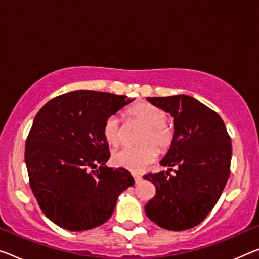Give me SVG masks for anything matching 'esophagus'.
I'll use <instances>...</instances> for the list:
<instances>
[{
    "instance_id": "1",
    "label": "esophagus",
    "mask_w": 259,
    "mask_h": 259,
    "mask_svg": "<svg viewBox=\"0 0 259 259\" xmlns=\"http://www.w3.org/2000/svg\"><path fill=\"white\" fill-rule=\"evenodd\" d=\"M133 177H134V181H135V183H137V184L142 181V176H140V175H134Z\"/></svg>"
}]
</instances>
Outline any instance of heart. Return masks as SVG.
<instances>
[{
    "mask_svg": "<svg viewBox=\"0 0 259 259\" xmlns=\"http://www.w3.org/2000/svg\"><path fill=\"white\" fill-rule=\"evenodd\" d=\"M127 116L135 122L143 126L139 147H126L116 152L112 162L116 166L124 168L132 172H139L150 164L157 156V152L165 154L172 146L175 131L168 124V113L150 103H139L127 111ZM103 135L109 145L117 147L121 142V128L119 119L111 116L103 125ZM157 148L155 149L154 147Z\"/></svg>",
    "mask_w": 259,
    "mask_h": 259,
    "instance_id": "heart-1",
    "label": "heart"
}]
</instances>
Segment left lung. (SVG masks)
Segmentation results:
<instances>
[{"mask_svg":"<svg viewBox=\"0 0 259 259\" xmlns=\"http://www.w3.org/2000/svg\"><path fill=\"white\" fill-rule=\"evenodd\" d=\"M147 101L174 117L175 140L160 162L168 171L143 176L156 189L146 214L164 229L193 228L210 213L228 181L230 137L215 111L188 95Z\"/></svg>","mask_w":259,"mask_h":259,"instance_id":"left-lung-1","label":"left lung"}]
</instances>
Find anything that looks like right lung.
<instances>
[{
  "label": "right lung",
  "instance_id": "right-lung-1",
  "mask_svg": "<svg viewBox=\"0 0 259 259\" xmlns=\"http://www.w3.org/2000/svg\"><path fill=\"white\" fill-rule=\"evenodd\" d=\"M132 101L76 90L51 99L34 117L25 143L27 174L42 213L55 225L71 232L101 226L119 194L134 185L128 170L105 165L110 152L103 135L106 119Z\"/></svg>",
  "mask_w": 259,
  "mask_h": 259
}]
</instances>
